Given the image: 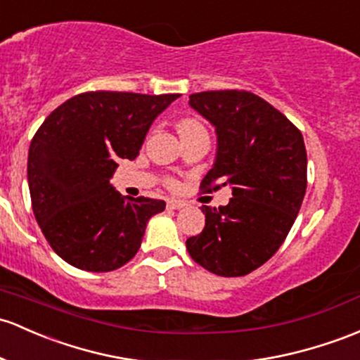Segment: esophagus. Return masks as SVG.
I'll list each match as a JSON object with an SVG mask.
<instances>
[{
    "label": "esophagus",
    "instance_id": "34e87169",
    "mask_svg": "<svg viewBox=\"0 0 360 360\" xmlns=\"http://www.w3.org/2000/svg\"><path fill=\"white\" fill-rule=\"evenodd\" d=\"M166 206H168L169 210H181V207L187 206V202H185V200H179V199H168Z\"/></svg>",
    "mask_w": 360,
    "mask_h": 360
}]
</instances>
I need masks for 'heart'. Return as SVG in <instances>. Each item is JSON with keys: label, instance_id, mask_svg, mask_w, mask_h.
<instances>
[{"label": "heart", "instance_id": "obj_1", "mask_svg": "<svg viewBox=\"0 0 360 360\" xmlns=\"http://www.w3.org/2000/svg\"><path fill=\"white\" fill-rule=\"evenodd\" d=\"M176 129H179L180 137H184V135H188V134L202 132L204 127L200 125L199 122H195V120H192V118H184V120H180L179 123H176Z\"/></svg>", "mask_w": 360, "mask_h": 360}]
</instances>
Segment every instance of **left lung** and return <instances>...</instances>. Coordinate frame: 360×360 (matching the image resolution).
Returning <instances> with one entry per match:
<instances>
[{"mask_svg":"<svg viewBox=\"0 0 360 360\" xmlns=\"http://www.w3.org/2000/svg\"><path fill=\"white\" fill-rule=\"evenodd\" d=\"M188 104L216 129L218 150L204 192L230 185L226 206H202L206 226L187 238L197 264L218 276H243L287 238L307 187L304 137L283 113L247 91H207Z\"/></svg>","mask_w":360,"mask_h":360,"instance_id":"1","label":"left lung"}]
</instances>
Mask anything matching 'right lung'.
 <instances>
[{"label":"right lung","mask_w":360,"mask_h":360,"mask_svg":"<svg viewBox=\"0 0 360 360\" xmlns=\"http://www.w3.org/2000/svg\"><path fill=\"white\" fill-rule=\"evenodd\" d=\"M180 94L96 91L73 96L39 127L29 148L32 211L51 249L92 273L122 268L137 254L165 200L123 197L110 179L135 160L149 127Z\"/></svg>","instance_id":"add662e5"}]
</instances>
